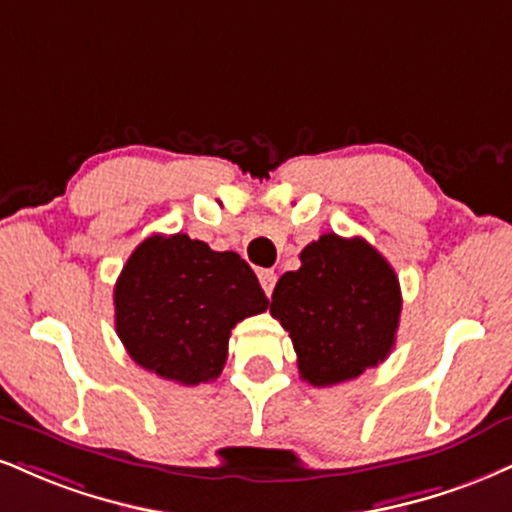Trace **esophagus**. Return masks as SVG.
<instances>
[{
    "instance_id": "obj_1",
    "label": "esophagus",
    "mask_w": 512,
    "mask_h": 512,
    "mask_svg": "<svg viewBox=\"0 0 512 512\" xmlns=\"http://www.w3.org/2000/svg\"><path fill=\"white\" fill-rule=\"evenodd\" d=\"M260 283H262V288H264V293L267 295H272L274 293V286H276V274L272 272V269H262L260 274Z\"/></svg>"
}]
</instances>
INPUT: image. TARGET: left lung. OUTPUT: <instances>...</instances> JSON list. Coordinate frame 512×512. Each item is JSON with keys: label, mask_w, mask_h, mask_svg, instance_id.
Here are the masks:
<instances>
[{"label": "left lung", "mask_w": 512, "mask_h": 512, "mask_svg": "<svg viewBox=\"0 0 512 512\" xmlns=\"http://www.w3.org/2000/svg\"><path fill=\"white\" fill-rule=\"evenodd\" d=\"M300 262L281 276L269 305L291 336L300 377L334 386L384 362L403 307L391 264L365 238L336 233L312 240Z\"/></svg>", "instance_id": "1"}]
</instances>
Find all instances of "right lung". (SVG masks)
<instances>
[{
	"mask_svg": "<svg viewBox=\"0 0 512 512\" xmlns=\"http://www.w3.org/2000/svg\"><path fill=\"white\" fill-rule=\"evenodd\" d=\"M267 305L248 262L186 233L145 238L114 286L116 334L128 355L183 386L217 379L233 326Z\"/></svg>",
	"mask_w": 512,
	"mask_h": 512,
	"instance_id": "add662e5",
	"label": "right lung"
}]
</instances>
